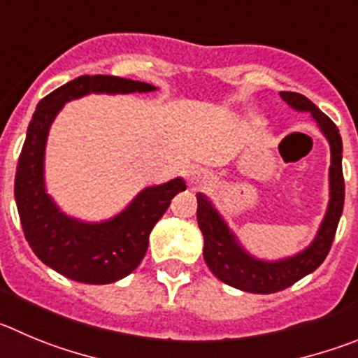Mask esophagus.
Segmentation results:
<instances>
[{
	"label": "esophagus",
	"instance_id": "esophagus-1",
	"mask_svg": "<svg viewBox=\"0 0 358 358\" xmlns=\"http://www.w3.org/2000/svg\"><path fill=\"white\" fill-rule=\"evenodd\" d=\"M190 182L196 183V185H203L206 182V175H203L201 171H194L190 175Z\"/></svg>",
	"mask_w": 358,
	"mask_h": 358
}]
</instances>
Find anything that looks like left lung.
Returning a JSON list of instances; mask_svg holds the SVG:
<instances>
[{"instance_id":"left-lung-1","label":"left lung","mask_w":358,"mask_h":358,"mask_svg":"<svg viewBox=\"0 0 358 358\" xmlns=\"http://www.w3.org/2000/svg\"><path fill=\"white\" fill-rule=\"evenodd\" d=\"M280 99L296 111H309L325 138L330 153V199L318 235L307 249L293 258L279 262L256 259L243 250L224 219L219 215L205 194H198V224L205 238L203 256L213 275L226 285L247 293H275L289 288L296 280L315 272L329 255L345 205V178H343V141L336 123L320 111L307 96L293 92H280Z\"/></svg>"}]
</instances>
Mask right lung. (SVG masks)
<instances>
[{"label": "right lung", "instance_id": "1", "mask_svg": "<svg viewBox=\"0 0 358 358\" xmlns=\"http://www.w3.org/2000/svg\"><path fill=\"white\" fill-rule=\"evenodd\" d=\"M155 86L116 76H81L43 96L33 113L15 173V203L22 231L36 258L62 275L86 285H109L138 268L148 236L185 182L146 187L116 217L83 222L59 212L43 185V153L52 120L72 99L88 93H146Z\"/></svg>", "mask_w": 358, "mask_h": 358}]
</instances>
